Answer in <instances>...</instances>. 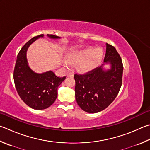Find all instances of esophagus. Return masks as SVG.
<instances>
[{"mask_svg":"<svg viewBox=\"0 0 150 150\" xmlns=\"http://www.w3.org/2000/svg\"><path fill=\"white\" fill-rule=\"evenodd\" d=\"M67 76L68 77H73V76H74V73H73V72H69V73H68V74H67Z\"/></svg>","mask_w":150,"mask_h":150,"instance_id":"obj_1","label":"esophagus"}]
</instances>
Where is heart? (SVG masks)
Segmentation results:
<instances>
[{
	"label": "heart",
	"mask_w": 150,
	"mask_h": 150,
	"mask_svg": "<svg viewBox=\"0 0 150 150\" xmlns=\"http://www.w3.org/2000/svg\"><path fill=\"white\" fill-rule=\"evenodd\" d=\"M103 55L102 49L97 48L94 50V48H89L77 52L70 54L68 56V60L65 59L64 63L66 67H69L71 64H78L84 60L81 64V68L84 71H89L94 69L101 63Z\"/></svg>",
	"instance_id": "b5f03b06"
}]
</instances>
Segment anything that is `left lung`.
<instances>
[{
    "label": "left lung",
    "mask_w": 150,
    "mask_h": 150,
    "mask_svg": "<svg viewBox=\"0 0 150 150\" xmlns=\"http://www.w3.org/2000/svg\"><path fill=\"white\" fill-rule=\"evenodd\" d=\"M103 61L110 64V69L103 70V64L84 74L74 75L76 101L86 112L94 113L105 110L120 91L123 71L122 59L115 48L108 43Z\"/></svg>",
    "instance_id": "obj_1"
}]
</instances>
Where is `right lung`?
<instances>
[{
  "mask_svg": "<svg viewBox=\"0 0 150 150\" xmlns=\"http://www.w3.org/2000/svg\"><path fill=\"white\" fill-rule=\"evenodd\" d=\"M52 39H58L54 35H47ZM42 34L33 37L24 45L19 52L13 70L15 86L21 99L30 108L35 110H45L52 104L58 96V88L66 77H58L53 71L37 73L30 69L26 52L33 42Z\"/></svg>",
  "mask_w": 150,
  "mask_h": 150,
  "instance_id": "right-lung-1",
  "label": "right lung"
}]
</instances>
